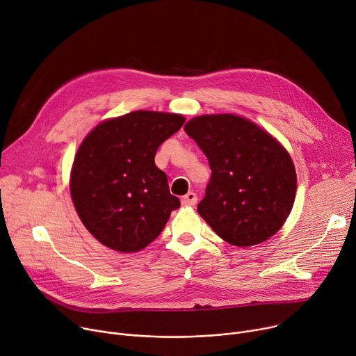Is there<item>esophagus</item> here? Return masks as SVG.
<instances>
[{"instance_id":"esophagus-1","label":"esophagus","mask_w":356,"mask_h":356,"mask_svg":"<svg viewBox=\"0 0 356 356\" xmlns=\"http://www.w3.org/2000/svg\"><path fill=\"white\" fill-rule=\"evenodd\" d=\"M181 203L184 206H195L197 203V195H196V193H193V191H188L186 196L181 197Z\"/></svg>"}]
</instances>
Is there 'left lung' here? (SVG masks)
<instances>
[{
  "label": "left lung",
  "instance_id": "obj_1",
  "mask_svg": "<svg viewBox=\"0 0 356 356\" xmlns=\"http://www.w3.org/2000/svg\"><path fill=\"white\" fill-rule=\"evenodd\" d=\"M184 131L211 170L199 214L237 247L273 237L296 200L297 175L288 152L261 127L234 115L199 116Z\"/></svg>",
  "mask_w": 356,
  "mask_h": 356
}]
</instances>
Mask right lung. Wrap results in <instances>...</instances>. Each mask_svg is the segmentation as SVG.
I'll list each match as a JSON object with an SVG mask.
<instances>
[{"label": "right lung", "instance_id": "right-lung-1", "mask_svg": "<svg viewBox=\"0 0 356 356\" xmlns=\"http://www.w3.org/2000/svg\"><path fill=\"white\" fill-rule=\"evenodd\" d=\"M184 120L181 115L136 111L102 122L82 142L71 196L83 225L104 245L140 251L180 207L154 156Z\"/></svg>", "mask_w": 356, "mask_h": 356}]
</instances>
